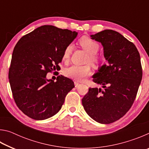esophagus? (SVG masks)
<instances>
[{
    "mask_svg": "<svg viewBox=\"0 0 149 149\" xmlns=\"http://www.w3.org/2000/svg\"><path fill=\"white\" fill-rule=\"evenodd\" d=\"M74 84H75V87H77L78 86V85H79V82L77 81H74Z\"/></svg>",
    "mask_w": 149,
    "mask_h": 149,
    "instance_id": "1",
    "label": "esophagus"
}]
</instances>
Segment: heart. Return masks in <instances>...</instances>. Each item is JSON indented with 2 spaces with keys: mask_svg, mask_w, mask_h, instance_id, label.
I'll return each instance as SVG.
<instances>
[{
  "mask_svg": "<svg viewBox=\"0 0 149 149\" xmlns=\"http://www.w3.org/2000/svg\"><path fill=\"white\" fill-rule=\"evenodd\" d=\"M80 46L82 47L87 53L89 54L86 60L87 63H90L93 67L99 68L104 64V59L101 56L97 55V53L100 49L99 45L94 40L89 37H83L79 41ZM72 46L70 45L65 48L62 54V60L64 61H68L70 57L72 52ZM91 72L89 65H72L67 68L64 70L65 76L77 81L83 80L85 77L88 76Z\"/></svg>",
  "mask_w": 149,
  "mask_h": 149,
  "instance_id": "1",
  "label": "heart"
}]
</instances>
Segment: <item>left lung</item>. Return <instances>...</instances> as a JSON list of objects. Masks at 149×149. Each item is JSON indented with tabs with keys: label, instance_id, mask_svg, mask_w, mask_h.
Masks as SVG:
<instances>
[{
	"label": "left lung",
	"instance_id": "left-lung-1",
	"mask_svg": "<svg viewBox=\"0 0 149 149\" xmlns=\"http://www.w3.org/2000/svg\"><path fill=\"white\" fill-rule=\"evenodd\" d=\"M91 37L102 44L108 65H102L93 76L103 89L89 88L82 104L92 119L108 124L123 117L134 102L143 75L140 54L133 42L113 30Z\"/></svg>",
	"mask_w": 149,
	"mask_h": 149
}]
</instances>
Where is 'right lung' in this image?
Wrapping results in <instances>:
<instances>
[{"instance_id": "1", "label": "right lung", "mask_w": 149, "mask_h": 149, "mask_svg": "<svg viewBox=\"0 0 149 149\" xmlns=\"http://www.w3.org/2000/svg\"><path fill=\"white\" fill-rule=\"evenodd\" d=\"M76 31L45 25L20 39L14 49L8 78L14 101L27 116L46 120L61 109L74 81L60 75L56 81L47 74L59 68L67 46Z\"/></svg>"}]
</instances>
